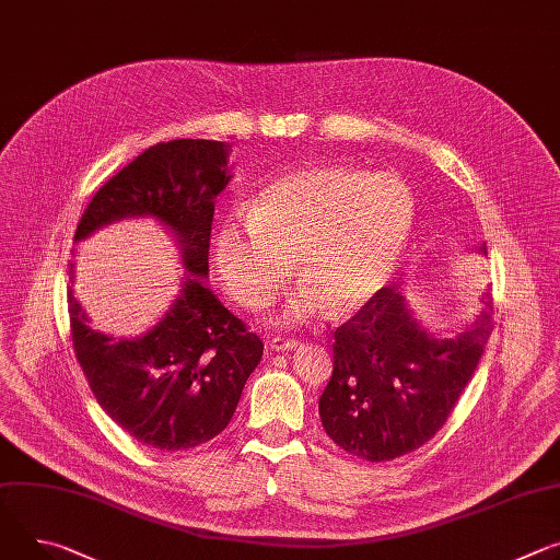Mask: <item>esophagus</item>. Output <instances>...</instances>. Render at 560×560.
Listing matches in <instances>:
<instances>
[{
    "mask_svg": "<svg viewBox=\"0 0 560 560\" xmlns=\"http://www.w3.org/2000/svg\"><path fill=\"white\" fill-rule=\"evenodd\" d=\"M268 346L272 348V350H294L296 346H299V339H288V337H272L270 341H268Z\"/></svg>",
    "mask_w": 560,
    "mask_h": 560,
    "instance_id": "esophagus-1",
    "label": "esophagus"
}]
</instances>
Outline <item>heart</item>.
Listing matches in <instances>:
<instances>
[{"label":"heart","instance_id":"obj_1","mask_svg":"<svg viewBox=\"0 0 560 560\" xmlns=\"http://www.w3.org/2000/svg\"><path fill=\"white\" fill-rule=\"evenodd\" d=\"M416 223V198L399 176L311 165L266 185L247 217L217 232L223 283L247 311L270 306L292 272L283 322H308L326 306H364L393 277Z\"/></svg>","mask_w":560,"mask_h":560}]
</instances>
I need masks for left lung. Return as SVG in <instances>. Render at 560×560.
I'll return each mask as SVG.
<instances>
[{
  "label": "left lung",
  "instance_id": "left-lung-1",
  "mask_svg": "<svg viewBox=\"0 0 560 560\" xmlns=\"http://www.w3.org/2000/svg\"><path fill=\"white\" fill-rule=\"evenodd\" d=\"M491 299L487 292L476 324L451 339L427 332L393 285L369 299L335 330L332 375L319 397L332 442L369 463L429 442L478 369L491 335Z\"/></svg>",
  "mask_w": 560,
  "mask_h": 560
}]
</instances>
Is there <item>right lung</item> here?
<instances>
[{
  "mask_svg": "<svg viewBox=\"0 0 560 560\" xmlns=\"http://www.w3.org/2000/svg\"><path fill=\"white\" fill-rule=\"evenodd\" d=\"M228 154L219 140L149 147L95 191L73 236L78 243L114 221L154 217L178 243L183 290L142 337L97 332L71 285L67 292L73 350L97 404L151 448L183 451L217 438L264 354V341L206 285L214 198L232 178Z\"/></svg>",
  "mask_w": 560,
  "mask_h": 560,
  "instance_id": "obj_1",
  "label": "right lung"
}]
</instances>
